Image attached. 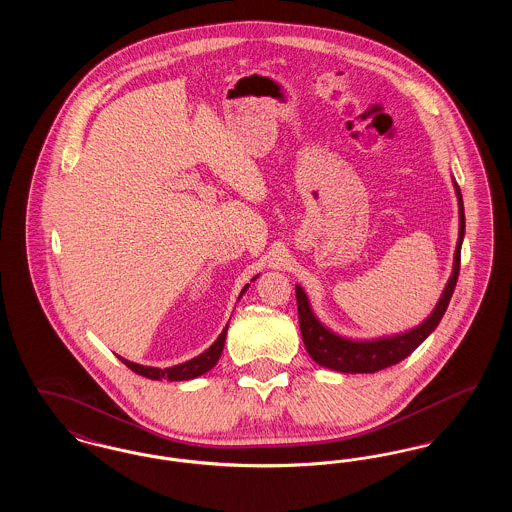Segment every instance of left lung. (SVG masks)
<instances>
[{"label": "left lung", "instance_id": "1", "mask_svg": "<svg viewBox=\"0 0 512 512\" xmlns=\"http://www.w3.org/2000/svg\"><path fill=\"white\" fill-rule=\"evenodd\" d=\"M455 190L459 195V217H461V228H459V244L455 251V267L453 276L447 282V288L439 299L438 307L434 309L432 317L422 322L418 328H414L407 334L388 338V340L376 341H349L343 340L340 336L332 334L318 322L305 292L297 286L295 297H297V311H299V328L301 336L305 341V347L313 361L318 365L340 370V372H378L382 368L397 365L403 359H407L414 349L426 340L439 324L441 317L447 311V305L451 301V295L455 292L457 280H459V268H461V245L464 238V205L461 188L455 184Z\"/></svg>", "mask_w": 512, "mask_h": 512}]
</instances>
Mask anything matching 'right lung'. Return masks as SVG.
<instances>
[{"instance_id":"1","label":"right lung","mask_w":512,"mask_h":512,"mask_svg":"<svg viewBox=\"0 0 512 512\" xmlns=\"http://www.w3.org/2000/svg\"><path fill=\"white\" fill-rule=\"evenodd\" d=\"M245 290H247V286L242 290V293H244ZM226 330H228V326L222 330V334L217 338V341H215L205 353H201L199 357H195V359L188 361V363L171 366V368H153V366H142L136 365V363H130V361H126V359H122V357H119V359H121L122 363L128 366L132 372H136V374H140V376H146L149 380H163V378H167V380H171V382L192 380V378H197V376L205 374L207 370H211L213 366L217 365L220 353H222V347H224V340H226Z\"/></svg>"}]
</instances>
